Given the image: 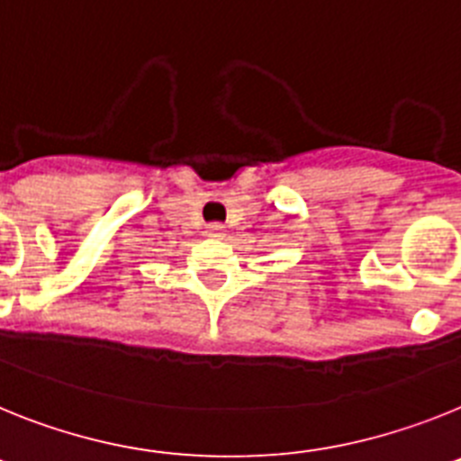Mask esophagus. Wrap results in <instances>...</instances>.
<instances>
[{
    "label": "esophagus",
    "mask_w": 461,
    "mask_h": 461,
    "mask_svg": "<svg viewBox=\"0 0 461 461\" xmlns=\"http://www.w3.org/2000/svg\"><path fill=\"white\" fill-rule=\"evenodd\" d=\"M208 234L225 236V225H222V222H211V225H208Z\"/></svg>",
    "instance_id": "esophagus-1"
}]
</instances>
